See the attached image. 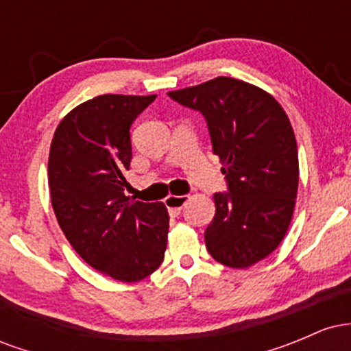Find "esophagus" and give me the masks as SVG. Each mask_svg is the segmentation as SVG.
Returning a JSON list of instances; mask_svg holds the SVG:
<instances>
[{"instance_id": "obj_1", "label": "esophagus", "mask_w": 351, "mask_h": 351, "mask_svg": "<svg viewBox=\"0 0 351 351\" xmlns=\"http://www.w3.org/2000/svg\"><path fill=\"white\" fill-rule=\"evenodd\" d=\"M188 199H189V196H186V195H183V196L170 195L168 196V198L165 199V204H167L170 216H178L181 213V209H183L184 204H186Z\"/></svg>"}]
</instances>
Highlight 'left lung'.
<instances>
[{"label": "left lung", "mask_w": 351, "mask_h": 351, "mask_svg": "<svg viewBox=\"0 0 351 351\" xmlns=\"http://www.w3.org/2000/svg\"><path fill=\"white\" fill-rule=\"evenodd\" d=\"M206 119L228 193H216V215L204 231L217 263L245 269L284 239L299 188V155L291 120L263 88L232 77L168 92Z\"/></svg>", "instance_id": "obj_1"}]
</instances>
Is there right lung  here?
<instances>
[{
    "instance_id": "right-lung-1",
    "label": "right lung",
    "mask_w": 351,
    "mask_h": 351,
    "mask_svg": "<svg viewBox=\"0 0 351 351\" xmlns=\"http://www.w3.org/2000/svg\"><path fill=\"white\" fill-rule=\"evenodd\" d=\"M156 95L106 94L60 120L51 143V203L75 252L104 276L138 282L163 263L168 211L130 201V127Z\"/></svg>"
}]
</instances>
